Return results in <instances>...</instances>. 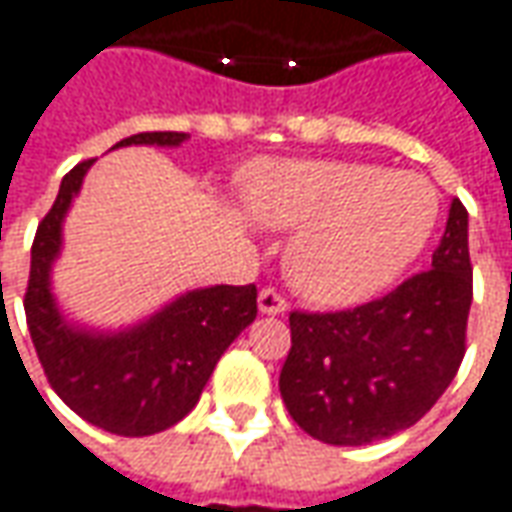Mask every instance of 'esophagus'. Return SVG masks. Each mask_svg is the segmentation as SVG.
Returning a JSON list of instances; mask_svg holds the SVG:
<instances>
[{"label": "esophagus", "instance_id": "esophagus-1", "mask_svg": "<svg viewBox=\"0 0 512 512\" xmlns=\"http://www.w3.org/2000/svg\"><path fill=\"white\" fill-rule=\"evenodd\" d=\"M257 309H260V314H283L289 309V303L277 289H263L257 294Z\"/></svg>", "mask_w": 512, "mask_h": 512}]
</instances>
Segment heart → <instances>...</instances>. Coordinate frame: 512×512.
Instances as JSON below:
<instances>
[{
  "label": "heart",
  "instance_id": "1",
  "mask_svg": "<svg viewBox=\"0 0 512 512\" xmlns=\"http://www.w3.org/2000/svg\"><path fill=\"white\" fill-rule=\"evenodd\" d=\"M246 203L272 229H297L286 252L294 289L320 306H357L425 252L439 192L422 175L362 161L257 164Z\"/></svg>",
  "mask_w": 512,
  "mask_h": 512
}]
</instances>
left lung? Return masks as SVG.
<instances>
[{"label":"left lung","instance_id":"left-lung-1","mask_svg":"<svg viewBox=\"0 0 512 512\" xmlns=\"http://www.w3.org/2000/svg\"><path fill=\"white\" fill-rule=\"evenodd\" d=\"M473 269L467 209L453 198L431 269L348 311H291L280 397L326 445H371L416 425L465 357Z\"/></svg>","mask_w":512,"mask_h":512}]
</instances>
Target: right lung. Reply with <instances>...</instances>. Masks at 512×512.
I'll return each instance as SVG.
<instances>
[{
    "instance_id": "add662e5",
    "label": "right lung",
    "mask_w": 512,
    "mask_h": 512,
    "mask_svg": "<svg viewBox=\"0 0 512 512\" xmlns=\"http://www.w3.org/2000/svg\"><path fill=\"white\" fill-rule=\"evenodd\" d=\"M186 133H138L118 147H181ZM93 161L62 178L59 195L30 249L25 314L53 391L90 425L118 436H152L181 422L201 399L221 354L257 317L255 286H209L175 297L135 326H79L50 286L62 255V226Z\"/></svg>"
}]
</instances>
